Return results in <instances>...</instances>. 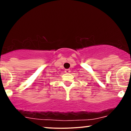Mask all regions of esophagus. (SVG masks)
<instances>
[{
  "mask_svg": "<svg viewBox=\"0 0 131 131\" xmlns=\"http://www.w3.org/2000/svg\"><path fill=\"white\" fill-rule=\"evenodd\" d=\"M65 72L69 73L70 72V69H66L65 70Z\"/></svg>",
  "mask_w": 131,
  "mask_h": 131,
  "instance_id": "obj_1",
  "label": "esophagus"
}]
</instances>
